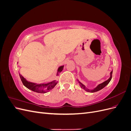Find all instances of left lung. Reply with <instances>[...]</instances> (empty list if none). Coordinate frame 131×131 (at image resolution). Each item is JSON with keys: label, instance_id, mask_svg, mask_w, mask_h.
<instances>
[{"label": "left lung", "instance_id": "1", "mask_svg": "<svg viewBox=\"0 0 131 131\" xmlns=\"http://www.w3.org/2000/svg\"><path fill=\"white\" fill-rule=\"evenodd\" d=\"M112 74H113V70L112 71V72H110V78L108 79V80L104 81L103 82L101 83V84H99L97 86V87H96L94 89H92V90H90L89 89H88L86 88V87L83 84H82V83L81 82H80L79 81V80H77V81L78 82L79 85H80V86L81 87V88H82V89H84V90H85L86 91H87V92H91V93H93V92H97V91H100L101 90H102V89H103L104 88H105V87L108 85L109 82L110 81V80H112Z\"/></svg>", "mask_w": 131, "mask_h": 131}]
</instances>
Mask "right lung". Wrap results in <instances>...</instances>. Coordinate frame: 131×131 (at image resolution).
Returning <instances> with one entry per match:
<instances>
[{
  "mask_svg": "<svg viewBox=\"0 0 131 131\" xmlns=\"http://www.w3.org/2000/svg\"><path fill=\"white\" fill-rule=\"evenodd\" d=\"M63 68H64V66H62L58 67L56 75L57 76H58L59 75V73H60L62 72ZM19 77L21 78V80L23 83V85L26 87L27 89L37 93H45L48 92L51 90L53 89L54 88V86H56L58 83L57 81L54 80L51 82L46 83V84H36V83L31 82L27 81L19 73Z\"/></svg>",
  "mask_w": 131,
  "mask_h": 131,
  "instance_id": "right-lung-1",
  "label": "right lung"
}]
</instances>
